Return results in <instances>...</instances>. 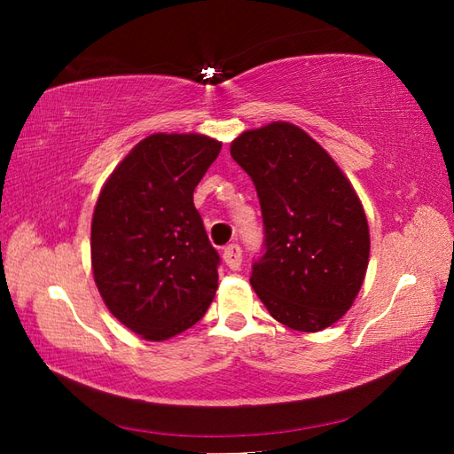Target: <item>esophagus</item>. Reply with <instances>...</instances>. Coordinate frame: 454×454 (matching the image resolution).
<instances>
[{
	"mask_svg": "<svg viewBox=\"0 0 454 454\" xmlns=\"http://www.w3.org/2000/svg\"><path fill=\"white\" fill-rule=\"evenodd\" d=\"M222 259H224V263L232 269V271H238V269L242 267V247L236 244H230L224 249V254H222Z\"/></svg>",
	"mask_w": 454,
	"mask_h": 454,
	"instance_id": "1",
	"label": "esophagus"
}]
</instances>
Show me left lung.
<instances>
[{
  "mask_svg": "<svg viewBox=\"0 0 454 454\" xmlns=\"http://www.w3.org/2000/svg\"><path fill=\"white\" fill-rule=\"evenodd\" d=\"M230 153L254 179L265 224V255L254 265L259 301L296 332L341 320L369 267L363 202L341 168L310 134L275 121L246 130Z\"/></svg>",
  "mask_w": 454,
  "mask_h": 454,
  "instance_id": "8db88e82",
  "label": "left lung"
}]
</instances>
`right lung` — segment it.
I'll return each mask as SVG.
<instances>
[{
	"label": "right lung",
	"mask_w": 454,
	"mask_h": 454,
	"mask_svg": "<svg viewBox=\"0 0 454 454\" xmlns=\"http://www.w3.org/2000/svg\"><path fill=\"white\" fill-rule=\"evenodd\" d=\"M222 142L207 134L156 132L105 181L91 218V271L105 306L146 341L195 325L218 288L192 192Z\"/></svg>",
	"instance_id": "obj_1"
}]
</instances>
